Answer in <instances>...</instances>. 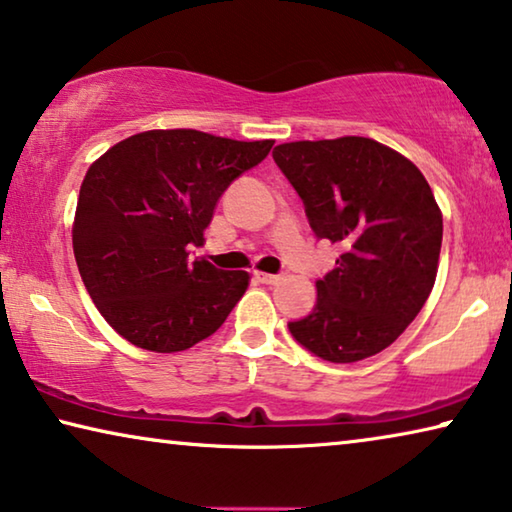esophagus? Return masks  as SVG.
Wrapping results in <instances>:
<instances>
[{"mask_svg":"<svg viewBox=\"0 0 512 512\" xmlns=\"http://www.w3.org/2000/svg\"><path fill=\"white\" fill-rule=\"evenodd\" d=\"M256 277L261 279L263 283H279V274H267V272H256Z\"/></svg>","mask_w":512,"mask_h":512,"instance_id":"obj_1","label":"esophagus"}]
</instances>
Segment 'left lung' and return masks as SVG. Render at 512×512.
Wrapping results in <instances>:
<instances>
[{
	"instance_id": "left-lung-1",
	"label": "left lung",
	"mask_w": 512,
	"mask_h": 512,
	"mask_svg": "<svg viewBox=\"0 0 512 512\" xmlns=\"http://www.w3.org/2000/svg\"><path fill=\"white\" fill-rule=\"evenodd\" d=\"M313 233L343 249L316 281V309L290 334L313 355L352 364L396 341L435 286L442 210L428 180L368 137L290 141L272 151Z\"/></svg>"
}]
</instances>
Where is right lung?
<instances>
[{"mask_svg":"<svg viewBox=\"0 0 512 512\" xmlns=\"http://www.w3.org/2000/svg\"><path fill=\"white\" fill-rule=\"evenodd\" d=\"M274 141L199 130H146L114 144L82 180L73 251L102 318L125 341L180 352L215 334L245 295L249 272L192 261L235 178Z\"/></svg>","mask_w":512,"mask_h":512,"instance_id":"add662e5","label":"right lung"}]
</instances>
